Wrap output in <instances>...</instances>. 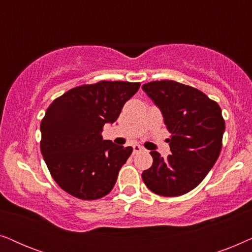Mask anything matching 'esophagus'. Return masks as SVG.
Returning <instances> with one entry per match:
<instances>
[{"mask_svg": "<svg viewBox=\"0 0 252 252\" xmlns=\"http://www.w3.org/2000/svg\"><path fill=\"white\" fill-rule=\"evenodd\" d=\"M143 150V147H141L140 144H134L133 146V151L134 154H137V153H141V151Z\"/></svg>", "mask_w": 252, "mask_h": 252, "instance_id": "34e87169", "label": "esophagus"}]
</instances>
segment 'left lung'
Instances as JSON below:
<instances>
[{
    "mask_svg": "<svg viewBox=\"0 0 252 252\" xmlns=\"http://www.w3.org/2000/svg\"><path fill=\"white\" fill-rule=\"evenodd\" d=\"M142 89L160 110L172 134L167 139L172 155L163 158L150 151L153 166L143 171V182L160 196L187 194L218 159L225 132L221 109L204 93L173 80L151 81Z\"/></svg>",
    "mask_w": 252,
    "mask_h": 252,
    "instance_id": "1",
    "label": "left lung"
}]
</instances>
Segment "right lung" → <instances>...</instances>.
Here are the masks:
<instances>
[{
	"instance_id": "obj_1",
	"label": "right lung",
	"mask_w": 252,
	"mask_h": 252,
	"mask_svg": "<svg viewBox=\"0 0 252 252\" xmlns=\"http://www.w3.org/2000/svg\"><path fill=\"white\" fill-rule=\"evenodd\" d=\"M139 82L99 81L75 87L55 99L41 122V153L57 185L80 199L112 190L132 147L103 140L105 124L118 119Z\"/></svg>"
}]
</instances>
